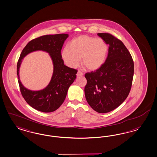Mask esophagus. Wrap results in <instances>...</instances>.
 Returning <instances> with one entry per match:
<instances>
[{"label":"esophagus","mask_w":157,"mask_h":157,"mask_svg":"<svg viewBox=\"0 0 157 157\" xmlns=\"http://www.w3.org/2000/svg\"><path fill=\"white\" fill-rule=\"evenodd\" d=\"M83 75V73L82 72L80 71H78V72H77V74H76V76H77L78 77L82 76Z\"/></svg>","instance_id":"34e87169"}]
</instances>
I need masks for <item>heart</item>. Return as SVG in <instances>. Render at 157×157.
Masks as SVG:
<instances>
[{
    "mask_svg": "<svg viewBox=\"0 0 157 157\" xmlns=\"http://www.w3.org/2000/svg\"><path fill=\"white\" fill-rule=\"evenodd\" d=\"M69 46L62 50L61 56L65 65L70 68L76 67L82 58L85 69L97 70L104 64L108 55V45L100 38L81 35L73 39Z\"/></svg>",
    "mask_w": 157,
    "mask_h": 157,
    "instance_id": "b5f03b06",
    "label": "heart"
}]
</instances>
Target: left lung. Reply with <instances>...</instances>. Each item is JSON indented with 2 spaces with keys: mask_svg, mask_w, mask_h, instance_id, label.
I'll return each instance as SVG.
<instances>
[{
  "mask_svg": "<svg viewBox=\"0 0 157 157\" xmlns=\"http://www.w3.org/2000/svg\"><path fill=\"white\" fill-rule=\"evenodd\" d=\"M98 35L109 44L104 64L85 74L87 102L98 113H107L119 107L129 95L134 74V63L124 44L108 33Z\"/></svg>",
  "mask_w": 157,
  "mask_h": 157,
  "instance_id": "1",
  "label": "left lung"
}]
</instances>
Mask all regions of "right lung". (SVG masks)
Here are the masks:
<instances>
[{
	"label": "right lung",
	"instance_id": "right-lung-1",
	"mask_svg": "<svg viewBox=\"0 0 157 157\" xmlns=\"http://www.w3.org/2000/svg\"><path fill=\"white\" fill-rule=\"evenodd\" d=\"M68 34L47 35L31 40L22 51L17 65V74L22 96L33 108L43 113H51L59 108L65 100L68 88L75 80L77 70L64 65L61 50ZM41 50L49 53L54 65V72L48 85L34 91L24 87L19 71L23 59L30 52Z\"/></svg>",
	"mask_w": 157,
	"mask_h": 157
}]
</instances>
